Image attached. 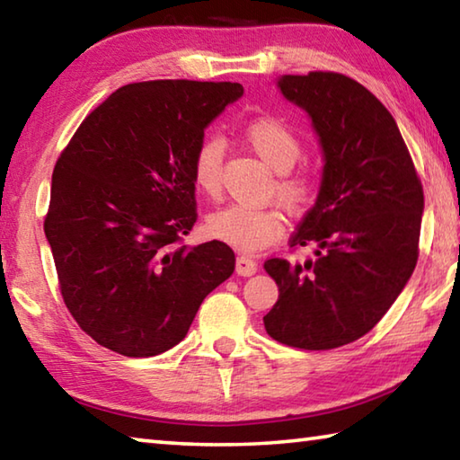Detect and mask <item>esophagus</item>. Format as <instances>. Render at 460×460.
<instances>
[{"mask_svg":"<svg viewBox=\"0 0 460 460\" xmlns=\"http://www.w3.org/2000/svg\"><path fill=\"white\" fill-rule=\"evenodd\" d=\"M235 271L239 276H253L258 271V263L252 258H247V255H239L235 261Z\"/></svg>","mask_w":460,"mask_h":460,"instance_id":"obj_1","label":"esophagus"}]
</instances>
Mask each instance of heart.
<instances>
[{"instance_id": "obj_1", "label": "heart", "mask_w": 460, "mask_h": 460, "mask_svg": "<svg viewBox=\"0 0 460 460\" xmlns=\"http://www.w3.org/2000/svg\"><path fill=\"white\" fill-rule=\"evenodd\" d=\"M245 142L279 172L276 181V194L282 205L292 213H302L314 199L316 184L306 170H292L302 155V142L286 121L263 115L245 123ZM223 144L219 139H202L192 154L190 176L194 186L208 197H217L221 190ZM286 221L276 207H253L233 202L208 215L207 233L239 252H260L274 245L284 235Z\"/></svg>"}]
</instances>
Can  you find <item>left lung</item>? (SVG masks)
Masks as SVG:
<instances>
[{"label": "left lung", "mask_w": 460, "mask_h": 460, "mask_svg": "<svg viewBox=\"0 0 460 460\" xmlns=\"http://www.w3.org/2000/svg\"><path fill=\"white\" fill-rule=\"evenodd\" d=\"M279 91L306 109L324 152L323 186L290 247L316 260L271 258L278 302L263 316L271 339L329 351L361 339L416 268L424 190L408 146L384 103L341 73L286 75Z\"/></svg>", "instance_id": "8db88e82"}]
</instances>
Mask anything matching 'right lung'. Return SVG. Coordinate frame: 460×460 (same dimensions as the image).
<instances>
[{
	"label": "right lung",
	"mask_w": 460,
	"mask_h": 460,
	"mask_svg": "<svg viewBox=\"0 0 460 460\" xmlns=\"http://www.w3.org/2000/svg\"><path fill=\"white\" fill-rule=\"evenodd\" d=\"M239 83L164 79L111 93L76 128L52 172L44 217L62 300L101 347L154 357L189 332L235 270L223 241L189 249L190 162Z\"/></svg>",
	"instance_id": "obj_1"
}]
</instances>
